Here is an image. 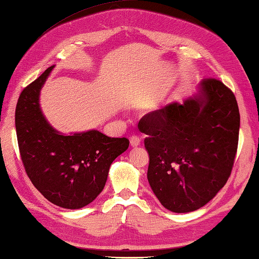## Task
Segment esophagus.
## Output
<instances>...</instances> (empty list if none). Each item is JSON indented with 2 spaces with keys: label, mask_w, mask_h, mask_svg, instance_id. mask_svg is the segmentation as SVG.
Segmentation results:
<instances>
[{
  "label": "esophagus",
  "mask_w": 259,
  "mask_h": 259,
  "mask_svg": "<svg viewBox=\"0 0 259 259\" xmlns=\"http://www.w3.org/2000/svg\"><path fill=\"white\" fill-rule=\"evenodd\" d=\"M140 142H141V139H140L138 135H132V137L130 138V143L132 147H138L140 145Z\"/></svg>",
  "instance_id": "obj_1"
}]
</instances>
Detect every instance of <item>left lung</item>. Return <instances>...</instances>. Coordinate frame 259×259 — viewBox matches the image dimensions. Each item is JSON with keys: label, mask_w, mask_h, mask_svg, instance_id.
<instances>
[{"label": "left lung", "mask_w": 259, "mask_h": 259, "mask_svg": "<svg viewBox=\"0 0 259 259\" xmlns=\"http://www.w3.org/2000/svg\"><path fill=\"white\" fill-rule=\"evenodd\" d=\"M140 122L147 134V178L164 207L195 211L225 186L237 150L240 112L235 95L220 80L203 79L197 94Z\"/></svg>", "instance_id": "8db88e82"}]
</instances>
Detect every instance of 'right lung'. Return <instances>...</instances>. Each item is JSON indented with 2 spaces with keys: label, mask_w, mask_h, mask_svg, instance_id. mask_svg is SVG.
Here are the masks:
<instances>
[{
  "label": "right lung",
  "mask_w": 259,
  "mask_h": 259,
  "mask_svg": "<svg viewBox=\"0 0 259 259\" xmlns=\"http://www.w3.org/2000/svg\"><path fill=\"white\" fill-rule=\"evenodd\" d=\"M54 65L20 94L15 124L20 157L29 180L53 204L80 209L103 190L110 165L127 150L126 138L96 130L62 134L49 124L39 104L40 91Z\"/></svg>",
  "instance_id": "1"
}]
</instances>
